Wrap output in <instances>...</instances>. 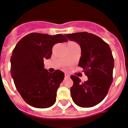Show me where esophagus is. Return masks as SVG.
Segmentation results:
<instances>
[{"label": "esophagus", "instance_id": "obj_1", "mask_svg": "<svg viewBox=\"0 0 128 128\" xmlns=\"http://www.w3.org/2000/svg\"><path fill=\"white\" fill-rule=\"evenodd\" d=\"M64 76H65V78H70V75L68 73L64 74Z\"/></svg>", "mask_w": 128, "mask_h": 128}]
</instances>
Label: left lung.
I'll return each mask as SVG.
<instances>
[{
	"instance_id": "obj_1",
	"label": "left lung",
	"mask_w": 128,
	"mask_h": 128,
	"mask_svg": "<svg viewBox=\"0 0 128 128\" xmlns=\"http://www.w3.org/2000/svg\"><path fill=\"white\" fill-rule=\"evenodd\" d=\"M68 39L78 42L81 47L78 66L83 68L88 80L81 82L71 76L73 86L70 89L74 103L83 108L92 107L106 96L112 82L114 58L108 44L101 38L88 32L65 35Z\"/></svg>"
}]
</instances>
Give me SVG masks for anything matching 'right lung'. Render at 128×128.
Segmentation results:
<instances>
[{
	"label": "right lung",
	"instance_id": "1",
	"mask_svg": "<svg viewBox=\"0 0 128 128\" xmlns=\"http://www.w3.org/2000/svg\"><path fill=\"white\" fill-rule=\"evenodd\" d=\"M67 40L62 34L32 33L23 37L14 48L10 58L11 76L23 99L30 106L46 108L55 103L64 74L59 70L48 72L43 62L51 57L54 44Z\"/></svg>",
	"mask_w": 128,
	"mask_h": 128
}]
</instances>
